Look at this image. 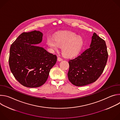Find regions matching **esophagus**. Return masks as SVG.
<instances>
[{"mask_svg":"<svg viewBox=\"0 0 120 120\" xmlns=\"http://www.w3.org/2000/svg\"><path fill=\"white\" fill-rule=\"evenodd\" d=\"M57 60H58V61H62V60H63V59L61 58H60V57H58V58H57Z\"/></svg>","mask_w":120,"mask_h":120,"instance_id":"obj_1","label":"esophagus"}]
</instances>
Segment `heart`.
Returning <instances> with one entry per match:
<instances>
[{
    "label": "heart",
    "mask_w": 120,
    "mask_h": 120,
    "mask_svg": "<svg viewBox=\"0 0 120 120\" xmlns=\"http://www.w3.org/2000/svg\"><path fill=\"white\" fill-rule=\"evenodd\" d=\"M47 45L53 50L62 47V53L67 58L74 57L80 53L83 45L82 38L72 32H63L55 37H48Z\"/></svg>",
    "instance_id": "heart-1"
}]
</instances>
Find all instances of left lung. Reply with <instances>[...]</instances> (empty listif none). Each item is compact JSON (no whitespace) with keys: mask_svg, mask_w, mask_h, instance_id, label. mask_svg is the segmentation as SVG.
I'll use <instances>...</instances> for the list:
<instances>
[{"mask_svg":"<svg viewBox=\"0 0 120 120\" xmlns=\"http://www.w3.org/2000/svg\"><path fill=\"white\" fill-rule=\"evenodd\" d=\"M108 56L105 41L94 33L90 48L69 61L68 79L77 86L94 82L103 72Z\"/></svg>","mask_w":120,"mask_h":120,"instance_id":"8db88e82","label":"left lung"}]
</instances>
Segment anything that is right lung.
I'll return each instance as SVG.
<instances>
[{"label": "right lung", "mask_w": 120, "mask_h": 120, "mask_svg": "<svg viewBox=\"0 0 120 120\" xmlns=\"http://www.w3.org/2000/svg\"><path fill=\"white\" fill-rule=\"evenodd\" d=\"M43 34L39 31L23 33L11 45L9 65L15 78L23 86L36 88L46 81L57 57L38 44Z\"/></svg>", "instance_id": "add662e5"}]
</instances>
